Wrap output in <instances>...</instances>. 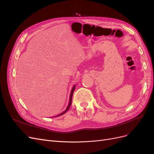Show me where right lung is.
Masks as SVG:
<instances>
[{
	"mask_svg": "<svg viewBox=\"0 0 154 154\" xmlns=\"http://www.w3.org/2000/svg\"><path fill=\"white\" fill-rule=\"evenodd\" d=\"M75 87H76V85H74V87L72 88V89H71V94H70V96H69V104H68V105H67V108H66V109L63 112H62L61 114H58V115H57V116H54V117H53V118H55V117H58V116H62V115H63V114H64L69 109V108H70V106H71V102H72V94H73V92H74V89H75Z\"/></svg>",
	"mask_w": 154,
	"mask_h": 154,
	"instance_id": "right-lung-1",
	"label": "right lung"
}]
</instances>
